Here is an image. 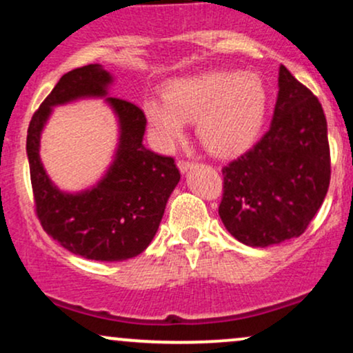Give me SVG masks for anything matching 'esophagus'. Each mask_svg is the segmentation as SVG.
<instances>
[{"mask_svg": "<svg viewBox=\"0 0 353 353\" xmlns=\"http://www.w3.org/2000/svg\"><path fill=\"white\" fill-rule=\"evenodd\" d=\"M194 163H189V161H179V163H177V168H179V171L182 172V174H185V172H189L190 169L194 168Z\"/></svg>", "mask_w": 353, "mask_h": 353, "instance_id": "obj_1", "label": "esophagus"}]
</instances>
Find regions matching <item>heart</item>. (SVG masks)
Instances as JSON below:
<instances>
[{
  "mask_svg": "<svg viewBox=\"0 0 353 353\" xmlns=\"http://www.w3.org/2000/svg\"><path fill=\"white\" fill-rule=\"evenodd\" d=\"M269 92L257 72L210 70L169 81L164 99L143 103L154 143L171 151L196 121L201 143L217 157H234L255 144L264 128Z\"/></svg>",
  "mask_w": 353,
  "mask_h": 353,
  "instance_id": "obj_1",
  "label": "heart"
}]
</instances>
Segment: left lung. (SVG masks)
Instances as JSON below:
<instances>
[{"instance_id":"obj_1","label":"left lung","mask_w":353,"mask_h":353,"mask_svg":"<svg viewBox=\"0 0 353 353\" xmlns=\"http://www.w3.org/2000/svg\"><path fill=\"white\" fill-rule=\"evenodd\" d=\"M219 216L242 244L269 247L299 237L325 199L330 151L322 104L285 66L269 131L222 169Z\"/></svg>"}]
</instances>
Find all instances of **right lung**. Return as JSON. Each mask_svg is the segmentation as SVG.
<instances>
[{"label": "right lung", "mask_w": 353, "mask_h": 353, "mask_svg": "<svg viewBox=\"0 0 353 353\" xmlns=\"http://www.w3.org/2000/svg\"><path fill=\"white\" fill-rule=\"evenodd\" d=\"M112 83L114 76L101 64L66 72L34 112L26 137L36 214L43 229L70 252L99 262L125 261L145 250L181 179L172 157L144 148V112L132 103L111 98ZM79 99H104L117 116L120 136L103 177L91 188L70 193L49 179L39 145L52 109Z\"/></svg>", "instance_id": "right-lung-1"}]
</instances>
